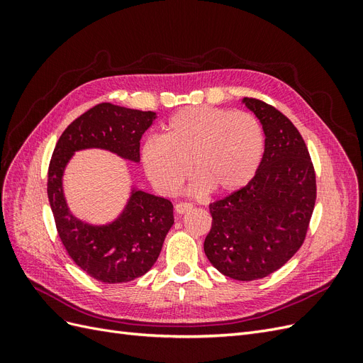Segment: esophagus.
<instances>
[{"instance_id": "34e87169", "label": "esophagus", "mask_w": 363, "mask_h": 363, "mask_svg": "<svg viewBox=\"0 0 363 363\" xmlns=\"http://www.w3.org/2000/svg\"><path fill=\"white\" fill-rule=\"evenodd\" d=\"M192 207H194V204H192V203H188V201H180V203L175 204V212H177L179 215H183V213H186V212L192 211Z\"/></svg>"}]
</instances>
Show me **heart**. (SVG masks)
Wrapping results in <instances>:
<instances>
[{
    "instance_id": "1",
    "label": "heart",
    "mask_w": 363,
    "mask_h": 363,
    "mask_svg": "<svg viewBox=\"0 0 363 363\" xmlns=\"http://www.w3.org/2000/svg\"><path fill=\"white\" fill-rule=\"evenodd\" d=\"M265 155V133L248 112L189 106L175 112L162 128L160 139L142 147V162L163 192L179 189L189 175L199 191L238 192L255 179Z\"/></svg>"
}]
</instances>
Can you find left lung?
I'll use <instances>...</instances> for the list:
<instances>
[{
  "instance_id": "left-lung-1",
  "label": "left lung",
  "mask_w": 363,
  "mask_h": 363,
  "mask_svg": "<svg viewBox=\"0 0 363 363\" xmlns=\"http://www.w3.org/2000/svg\"><path fill=\"white\" fill-rule=\"evenodd\" d=\"M260 119L265 155L245 188L208 204L204 252L224 276L251 281L281 268L303 245L316 200L315 168L300 131L276 107L242 100Z\"/></svg>"
}]
</instances>
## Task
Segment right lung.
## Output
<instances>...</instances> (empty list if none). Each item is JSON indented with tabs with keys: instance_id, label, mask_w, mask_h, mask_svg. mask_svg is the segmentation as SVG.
Masks as SVG:
<instances>
[{
	"instance_id": "right-lung-1",
	"label": "right lung",
	"mask_w": 363,
	"mask_h": 363,
	"mask_svg": "<svg viewBox=\"0 0 363 363\" xmlns=\"http://www.w3.org/2000/svg\"><path fill=\"white\" fill-rule=\"evenodd\" d=\"M157 116L155 112L96 104L67 127L54 148L48 168V200L57 233L69 257L87 276L103 283L135 280L155 265L174 224L172 203L133 191L124 212L107 225L79 221L65 201L62 177L75 151L104 148L139 162L140 138Z\"/></svg>"
}]
</instances>
